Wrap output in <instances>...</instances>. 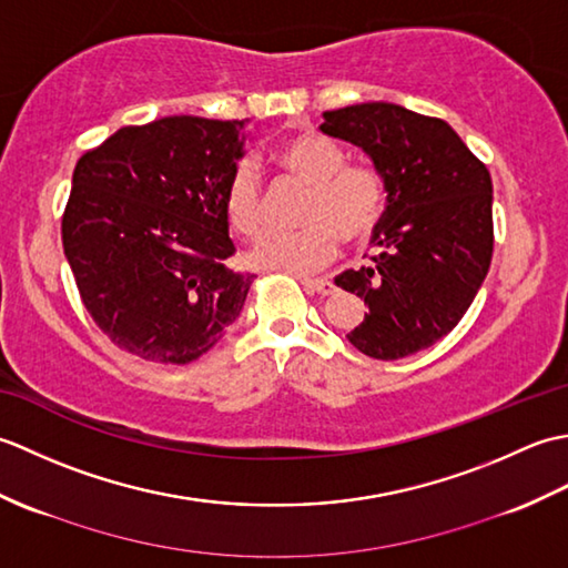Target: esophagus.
Segmentation results:
<instances>
[{
  "mask_svg": "<svg viewBox=\"0 0 568 568\" xmlns=\"http://www.w3.org/2000/svg\"><path fill=\"white\" fill-rule=\"evenodd\" d=\"M300 283L305 285L307 293H317V295L334 293V283L329 281V277H300Z\"/></svg>",
  "mask_w": 568,
  "mask_h": 568,
  "instance_id": "1",
  "label": "esophagus"
}]
</instances>
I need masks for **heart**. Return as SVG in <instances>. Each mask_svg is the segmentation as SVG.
<instances>
[{
  "label": "heart",
  "mask_w": 568,
  "mask_h": 568,
  "mask_svg": "<svg viewBox=\"0 0 568 568\" xmlns=\"http://www.w3.org/2000/svg\"><path fill=\"white\" fill-rule=\"evenodd\" d=\"M287 173L312 185L305 229L275 232L251 251V263L287 273H312L334 261L339 239L364 244L373 236L385 207L381 175L366 165H344L346 155L327 136L303 131L281 143L275 153ZM226 220L241 236L256 239L265 229L261 178L241 161L224 190Z\"/></svg>",
  "instance_id": "heart-1"
}]
</instances>
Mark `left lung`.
<instances>
[{
    "label": "left lung",
    "mask_w": 568,
    "mask_h": 568,
    "mask_svg": "<svg viewBox=\"0 0 568 568\" xmlns=\"http://www.w3.org/2000/svg\"><path fill=\"white\" fill-rule=\"evenodd\" d=\"M322 119V134L364 151L385 187L371 263L334 277L368 305L346 339L381 361L417 354L456 327L488 275V168L449 124L400 104H352Z\"/></svg>",
    "instance_id": "left-lung-1"
}]
</instances>
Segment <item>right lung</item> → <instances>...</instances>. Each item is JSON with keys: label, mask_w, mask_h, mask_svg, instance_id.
<instances>
[{"label": "right lung", "mask_w": 568, "mask_h": 568, "mask_svg": "<svg viewBox=\"0 0 568 568\" xmlns=\"http://www.w3.org/2000/svg\"><path fill=\"white\" fill-rule=\"evenodd\" d=\"M246 124L163 116L78 161L63 251L84 307L124 352L187 364L244 310L253 275L224 263L234 253L224 190Z\"/></svg>", "instance_id": "add662e5"}]
</instances>
